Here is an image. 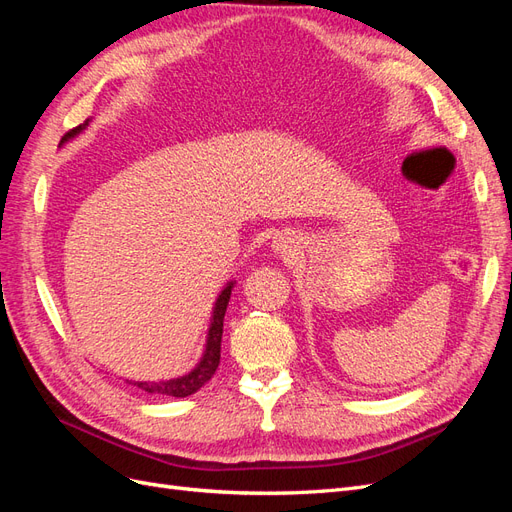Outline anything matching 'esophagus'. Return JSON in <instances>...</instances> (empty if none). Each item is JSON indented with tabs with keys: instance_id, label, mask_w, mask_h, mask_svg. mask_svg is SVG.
Returning <instances> with one entry per match:
<instances>
[{
	"instance_id": "obj_1",
	"label": "esophagus",
	"mask_w": 512,
	"mask_h": 512,
	"mask_svg": "<svg viewBox=\"0 0 512 512\" xmlns=\"http://www.w3.org/2000/svg\"><path fill=\"white\" fill-rule=\"evenodd\" d=\"M292 243L294 241H290V237H286V235H280V237H275V241H273V250L277 252V254H290L292 252Z\"/></svg>"
}]
</instances>
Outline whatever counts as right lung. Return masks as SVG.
<instances>
[{
    "label": "right lung",
    "mask_w": 512,
    "mask_h": 512,
    "mask_svg": "<svg viewBox=\"0 0 512 512\" xmlns=\"http://www.w3.org/2000/svg\"><path fill=\"white\" fill-rule=\"evenodd\" d=\"M85 126H87V121L83 123V126H76L70 132H66L64 138H61V143L79 134ZM230 292H232V284H228L222 290L218 301H215L205 354H203V359H200V363L190 371V374H185L181 378H173V380H162V382H130V384L138 386V389H143L147 393H158V395H168V397H188V395L196 393L200 386L207 384L213 378L215 369H218V365H220L224 314H226V307H228V301H230Z\"/></svg>",
    "instance_id": "right-lung-1"
}]
</instances>
